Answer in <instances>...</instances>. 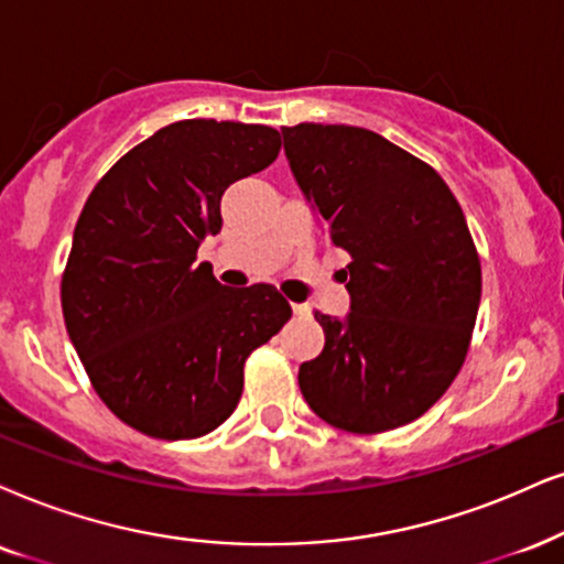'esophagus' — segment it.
Returning a JSON list of instances; mask_svg holds the SVG:
<instances>
[{
    "label": "esophagus",
    "instance_id": "34e87169",
    "mask_svg": "<svg viewBox=\"0 0 564 564\" xmlns=\"http://www.w3.org/2000/svg\"><path fill=\"white\" fill-rule=\"evenodd\" d=\"M291 310H294V315L299 317H310V306L306 304H291Z\"/></svg>",
    "mask_w": 564,
    "mask_h": 564
}]
</instances>
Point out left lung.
<instances>
[{
  "label": "left lung",
  "instance_id": "obj_1",
  "mask_svg": "<svg viewBox=\"0 0 564 564\" xmlns=\"http://www.w3.org/2000/svg\"><path fill=\"white\" fill-rule=\"evenodd\" d=\"M294 180L325 220L351 312H315L317 359L299 367L304 401L354 434L395 430L440 401L460 372L481 302L466 216L430 163L346 124L283 127Z\"/></svg>",
  "mask_w": 564,
  "mask_h": 564
}]
</instances>
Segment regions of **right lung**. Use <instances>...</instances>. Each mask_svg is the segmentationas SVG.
I'll list each match as a JSON object with an SVG mask.
<instances>
[{"mask_svg": "<svg viewBox=\"0 0 564 564\" xmlns=\"http://www.w3.org/2000/svg\"><path fill=\"white\" fill-rule=\"evenodd\" d=\"M265 124L184 119L106 171L77 218L62 312L93 390L155 440H195L226 422L245 361L291 317L270 283L220 286L197 260L220 231L229 184L268 169Z\"/></svg>", "mask_w": 564, "mask_h": 564, "instance_id": "1", "label": "right lung"}]
</instances>
